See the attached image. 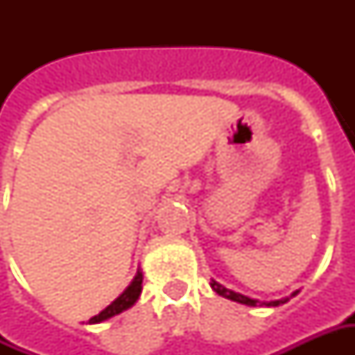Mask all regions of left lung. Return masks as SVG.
Instances as JSON below:
<instances>
[{
    "label": "left lung",
    "mask_w": 355,
    "mask_h": 355,
    "mask_svg": "<svg viewBox=\"0 0 355 355\" xmlns=\"http://www.w3.org/2000/svg\"><path fill=\"white\" fill-rule=\"evenodd\" d=\"M211 287H213V291L215 293H218L220 297L224 298H230V300H234V302H239V304H247V306H257L261 304L259 300H254V298H249L245 297V295H241V293H234V291L226 289L224 285H220V283H216L215 279H211ZM298 291H295L291 297H295ZM289 298H282V300H270V302H262V306H279V304H285Z\"/></svg>",
    "instance_id": "left-lung-1"
}]
</instances>
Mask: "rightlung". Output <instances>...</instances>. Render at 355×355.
Masks as SVG:
<instances>
[{
    "mask_svg": "<svg viewBox=\"0 0 355 355\" xmlns=\"http://www.w3.org/2000/svg\"><path fill=\"white\" fill-rule=\"evenodd\" d=\"M140 291H142V272L139 270L137 275H135V279L131 282V285H129L112 304L106 306L101 313H96L94 318H91L89 323H101V321L110 320V318H114L117 313H121L123 310H127V308H131V306L139 300Z\"/></svg>",
    "mask_w": 355,
    "mask_h": 355,
    "instance_id": "1",
    "label": "right lung"
}]
</instances>
